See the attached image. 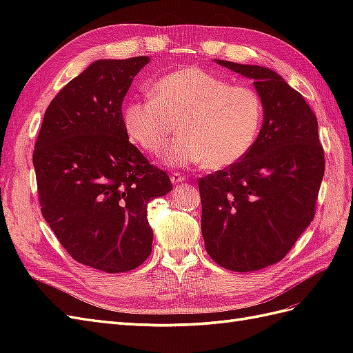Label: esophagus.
Masks as SVG:
<instances>
[{"instance_id": "34e87169", "label": "esophagus", "mask_w": 353, "mask_h": 353, "mask_svg": "<svg viewBox=\"0 0 353 353\" xmlns=\"http://www.w3.org/2000/svg\"><path fill=\"white\" fill-rule=\"evenodd\" d=\"M170 179H171V182L174 183V185H177V183H181V182H185L186 181V177L183 176V174H181V172H172V174L170 176Z\"/></svg>"}]
</instances>
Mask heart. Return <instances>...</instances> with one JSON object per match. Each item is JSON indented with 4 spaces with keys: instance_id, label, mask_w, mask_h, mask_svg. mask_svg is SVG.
Instances as JSON below:
<instances>
[{
    "instance_id": "1",
    "label": "heart",
    "mask_w": 353,
    "mask_h": 353,
    "mask_svg": "<svg viewBox=\"0 0 353 353\" xmlns=\"http://www.w3.org/2000/svg\"><path fill=\"white\" fill-rule=\"evenodd\" d=\"M150 95L124 106V130L145 153L159 154L168 138L182 134L165 152L171 167L203 163L221 170L249 154L264 123V101L250 86L200 66H186L157 79Z\"/></svg>"
}]
</instances>
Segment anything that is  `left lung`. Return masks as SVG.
<instances>
[{
	"mask_svg": "<svg viewBox=\"0 0 353 353\" xmlns=\"http://www.w3.org/2000/svg\"><path fill=\"white\" fill-rule=\"evenodd\" d=\"M216 63L253 79L264 101V123L249 154L199 179L201 234L216 264L256 272L287 256L314 220L325 152L310 104L279 74Z\"/></svg>",
	"mask_w": 353,
	"mask_h": 353,
	"instance_id": "1",
	"label": "left lung"
}]
</instances>
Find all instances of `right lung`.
I'll return each mask as SVG.
<instances>
[{
  "label": "right lung",
  "instance_id": "add662e5",
  "mask_svg": "<svg viewBox=\"0 0 353 353\" xmlns=\"http://www.w3.org/2000/svg\"><path fill=\"white\" fill-rule=\"evenodd\" d=\"M148 61L89 65L51 100L34 144L45 221L72 259L106 273L134 270L150 256L147 206L172 190L123 124L124 97Z\"/></svg>",
  "mask_w": 353,
  "mask_h": 353
}]
</instances>
